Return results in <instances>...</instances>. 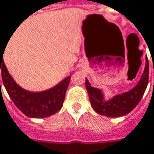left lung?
<instances>
[{
    "instance_id": "left-lung-1",
    "label": "left lung",
    "mask_w": 154,
    "mask_h": 154,
    "mask_svg": "<svg viewBox=\"0 0 154 154\" xmlns=\"http://www.w3.org/2000/svg\"><path fill=\"white\" fill-rule=\"evenodd\" d=\"M148 77L149 65L148 63H146L139 84L128 92L115 96L110 100H105L101 90L92 87L90 85L88 79H86L85 86L92 108L98 114L111 118L128 114L141 100L148 84Z\"/></svg>"
}]
</instances>
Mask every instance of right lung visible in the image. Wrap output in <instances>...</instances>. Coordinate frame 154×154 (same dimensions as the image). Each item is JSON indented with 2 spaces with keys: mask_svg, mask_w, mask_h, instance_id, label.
Listing matches in <instances>:
<instances>
[{
  "mask_svg": "<svg viewBox=\"0 0 154 154\" xmlns=\"http://www.w3.org/2000/svg\"><path fill=\"white\" fill-rule=\"evenodd\" d=\"M2 57L3 56L1 52L0 72L2 71L3 85L15 106L23 114L30 118H46L57 112L62 108L70 80L69 76L48 91L30 92L23 89L14 82L6 68Z\"/></svg>",
  "mask_w": 154,
  "mask_h": 154,
  "instance_id": "1",
  "label": "right lung"
}]
</instances>
